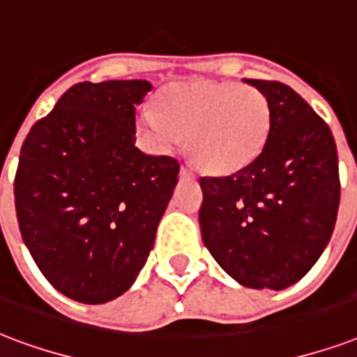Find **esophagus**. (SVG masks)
<instances>
[{
  "mask_svg": "<svg viewBox=\"0 0 357 357\" xmlns=\"http://www.w3.org/2000/svg\"><path fill=\"white\" fill-rule=\"evenodd\" d=\"M179 176H181V178H195V172H192L189 167H181V170H179Z\"/></svg>",
  "mask_w": 357,
  "mask_h": 357,
  "instance_id": "esophagus-1",
  "label": "esophagus"
}]
</instances>
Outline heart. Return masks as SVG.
Returning <instances> with one entry per match:
<instances>
[{
	"mask_svg": "<svg viewBox=\"0 0 357 357\" xmlns=\"http://www.w3.org/2000/svg\"><path fill=\"white\" fill-rule=\"evenodd\" d=\"M157 108L138 114L136 129L157 153L187 151L213 174L238 172L262 153L271 129L268 97L234 82H181L159 93Z\"/></svg>",
	"mask_w": 357,
	"mask_h": 357,
	"instance_id": "1",
	"label": "heart"
}]
</instances>
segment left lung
Here are the masks:
<instances>
[{
	"label": "left lung",
	"mask_w": 357,
	"mask_h": 357,
	"mask_svg": "<svg viewBox=\"0 0 357 357\" xmlns=\"http://www.w3.org/2000/svg\"><path fill=\"white\" fill-rule=\"evenodd\" d=\"M271 106L262 153L232 176L200 178L204 245L247 288L282 290L314 266L341 200L330 127L287 84L249 80Z\"/></svg>",
	"instance_id": "obj_1"
}]
</instances>
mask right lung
Listing matches in <instances>:
<instances>
[{"mask_svg": "<svg viewBox=\"0 0 357 357\" xmlns=\"http://www.w3.org/2000/svg\"><path fill=\"white\" fill-rule=\"evenodd\" d=\"M148 80L82 82L31 127L15 206L24 243L52 287L80 303L127 292L153 249L179 162L136 148Z\"/></svg>", "mask_w": 357, "mask_h": 357, "instance_id": "right-lung-1", "label": "right lung"}]
</instances>
